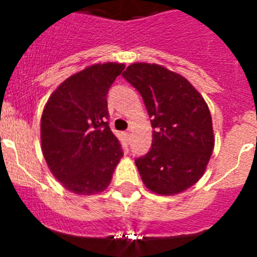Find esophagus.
<instances>
[{"label":"esophagus","mask_w":257,"mask_h":257,"mask_svg":"<svg viewBox=\"0 0 257 257\" xmlns=\"http://www.w3.org/2000/svg\"><path fill=\"white\" fill-rule=\"evenodd\" d=\"M124 136H126V138H128V136H130V131H127V133H124Z\"/></svg>","instance_id":"esophagus-1"}]
</instances>
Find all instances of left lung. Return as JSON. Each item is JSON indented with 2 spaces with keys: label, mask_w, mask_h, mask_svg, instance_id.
<instances>
[{
  "label": "left lung",
  "mask_w": 257,
  "mask_h": 257,
  "mask_svg": "<svg viewBox=\"0 0 257 257\" xmlns=\"http://www.w3.org/2000/svg\"><path fill=\"white\" fill-rule=\"evenodd\" d=\"M122 76L152 118V148L135 161L143 183L161 196L187 190L203 176L215 147L207 103L185 77L163 65L134 63Z\"/></svg>",
  "instance_id": "obj_1"
}]
</instances>
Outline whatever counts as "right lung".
Returning <instances> with one entry per match:
<instances>
[{
    "mask_svg": "<svg viewBox=\"0 0 257 257\" xmlns=\"http://www.w3.org/2000/svg\"><path fill=\"white\" fill-rule=\"evenodd\" d=\"M123 69L113 61L88 65L63 81L45 104L42 153L51 174L74 194L104 192L123 156L106 122V94Z\"/></svg>",
    "mask_w": 257,
    "mask_h": 257,
    "instance_id": "1",
    "label": "right lung"
}]
</instances>
